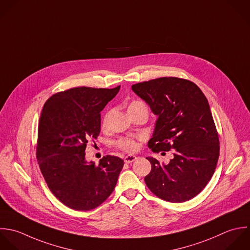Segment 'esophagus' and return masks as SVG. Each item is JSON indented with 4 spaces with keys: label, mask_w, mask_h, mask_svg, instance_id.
<instances>
[{
    "label": "esophagus",
    "mask_w": 250,
    "mask_h": 250,
    "mask_svg": "<svg viewBox=\"0 0 250 250\" xmlns=\"http://www.w3.org/2000/svg\"><path fill=\"white\" fill-rule=\"evenodd\" d=\"M136 160H137V157L133 156V155H127V156L125 157V162L126 164H130V163H132V162H134Z\"/></svg>",
    "instance_id": "obj_1"
}]
</instances>
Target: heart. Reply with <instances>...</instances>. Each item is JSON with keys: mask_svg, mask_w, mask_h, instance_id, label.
<instances>
[{"mask_svg": "<svg viewBox=\"0 0 250 250\" xmlns=\"http://www.w3.org/2000/svg\"><path fill=\"white\" fill-rule=\"evenodd\" d=\"M137 107H144V108H146V105L143 102H141V101H132L128 105L127 111H129L131 109H134V108H137ZM107 120H108V113H106L104 115L103 119H102V125L103 126L106 125ZM116 145H117V147L119 149H121L123 151H125V152H135L138 149V143L133 138H122V139L117 141Z\"/></svg>", "mask_w": 250, "mask_h": 250, "instance_id": "1", "label": "heart"}]
</instances>
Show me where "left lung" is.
<instances>
[{"instance_id": "1", "label": "left lung", "mask_w": 250, "mask_h": 250, "mask_svg": "<svg viewBox=\"0 0 250 250\" xmlns=\"http://www.w3.org/2000/svg\"><path fill=\"white\" fill-rule=\"evenodd\" d=\"M132 90L158 116L148 147L173 152L168 164L152 157L147 187L160 199L184 203L200 194L211 179L219 158V138L208 101L188 80L164 77L138 83ZM166 154V153H163Z\"/></svg>"}]
</instances>
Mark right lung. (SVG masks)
<instances>
[{"mask_svg": "<svg viewBox=\"0 0 250 250\" xmlns=\"http://www.w3.org/2000/svg\"><path fill=\"white\" fill-rule=\"evenodd\" d=\"M120 87H74L53 94L43 105L38 128V164L50 192L72 209L97 208L116 187L124 161L108 155L95 166L85 160V148L99 135L100 112Z\"/></svg>", "mask_w": 250, "mask_h": 250, "instance_id": "obj_1", "label": "right lung"}]
</instances>
